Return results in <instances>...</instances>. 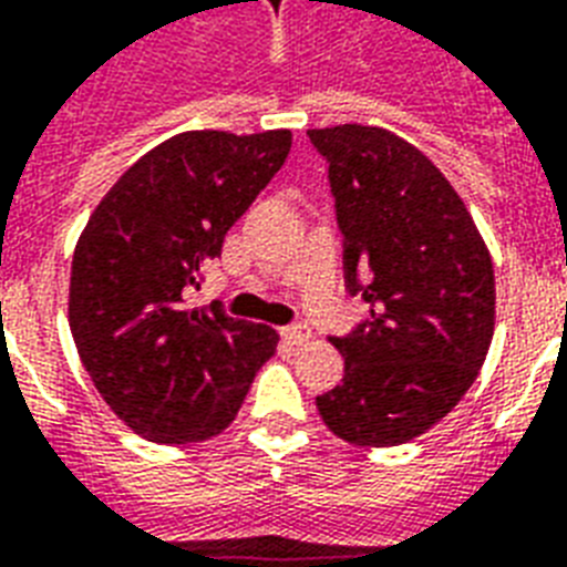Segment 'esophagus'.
<instances>
[{
	"label": "esophagus",
	"instance_id": "obj_1",
	"mask_svg": "<svg viewBox=\"0 0 567 567\" xmlns=\"http://www.w3.org/2000/svg\"><path fill=\"white\" fill-rule=\"evenodd\" d=\"M282 339L288 341V344H306V341L312 339V330H309L306 323H293V327H285Z\"/></svg>",
	"mask_w": 567,
	"mask_h": 567
}]
</instances>
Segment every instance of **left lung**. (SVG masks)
Masks as SVG:
<instances>
[{"mask_svg": "<svg viewBox=\"0 0 567 567\" xmlns=\"http://www.w3.org/2000/svg\"><path fill=\"white\" fill-rule=\"evenodd\" d=\"M309 140L330 159L344 285L369 302V321L332 339L344 378L315 404L344 443L401 446L478 378L496 323L494 261L464 198L416 145L369 124Z\"/></svg>", "mask_w": 567, "mask_h": 567, "instance_id": "8db88e82", "label": "left lung"}]
</instances>
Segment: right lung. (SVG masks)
I'll use <instances>...</instances> for the list:
<instances>
[{"label":"right lung","mask_w":567,"mask_h":567,"mask_svg":"<svg viewBox=\"0 0 567 567\" xmlns=\"http://www.w3.org/2000/svg\"><path fill=\"white\" fill-rule=\"evenodd\" d=\"M288 151L291 130L178 133L142 154L82 228L68 321L101 399L140 437L223 434L276 353L274 327L189 309L187 291Z\"/></svg>","instance_id":"obj_1"}]
</instances>
